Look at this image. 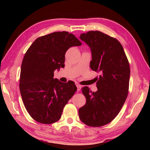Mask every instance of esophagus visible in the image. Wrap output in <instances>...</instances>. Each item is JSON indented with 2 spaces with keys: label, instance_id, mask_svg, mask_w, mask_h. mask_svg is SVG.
Listing matches in <instances>:
<instances>
[{
  "label": "esophagus",
  "instance_id": "34e87169",
  "mask_svg": "<svg viewBox=\"0 0 150 150\" xmlns=\"http://www.w3.org/2000/svg\"><path fill=\"white\" fill-rule=\"evenodd\" d=\"M76 86H77V91H80L81 90V86L79 84H76Z\"/></svg>",
  "mask_w": 150,
  "mask_h": 150
}]
</instances>
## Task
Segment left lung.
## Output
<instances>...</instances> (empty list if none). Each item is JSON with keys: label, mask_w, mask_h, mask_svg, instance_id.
<instances>
[{"label": "left lung", "mask_w": 150, "mask_h": 150, "mask_svg": "<svg viewBox=\"0 0 150 150\" xmlns=\"http://www.w3.org/2000/svg\"><path fill=\"white\" fill-rule=\"evenodd\" d=\"M81 40L90 47V68L100 72L97 91L88 86L82 89L86 103L79 108L82 122L100 127L111 122L119 113L128 96L130 69L123 47L116 39L99 31L82 33Z\"/></svg>", "instance_id": "obj_1"}]
</instances>
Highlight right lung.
Returning <instances> with one entry per match:
<instances>
[{
    "mask_svg": "<svg viewBox=\"0 0 150 150\" xmlns=\"http://www.w3.org/2000/svg\"><path fill=\"white\" fill-rule=\"evenodd\" d=\"M81 45L74 35L58 31L37 38L27 50L19 88L27 111L37 122L50 124L58 121L77 91L74 82L63 83L53 78V73L64 67L65 53L69 47Z\"/></svg>",
    "mask_w": 150,
    "mask_h": 150,
    "instance_id": "add662e5",
    "label": "right lung"
}]
</instances>
